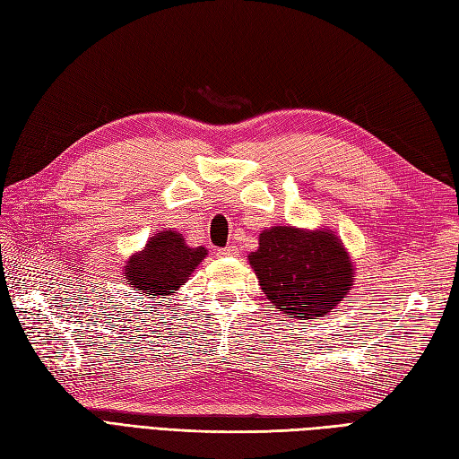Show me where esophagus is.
Instances as JSON below:
<instances>
[{
	"label": "esophagus",
	"instance_id": "34e87169",
	"mask_svg": "<svg viewBox=\"0 0 459 459\" xmlns=\"http://www.w3.org/2000/svg\"><path fill=\"white\" fill-rule=\"evenodd\" d=\"M217 255H221V257H234V255H238V248L237 246H227V248H221V250H217Z\"/></svg>",
	"mask_w": 459,
	"mask_h": 459
}]
</instances>
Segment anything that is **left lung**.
<instances>
[{
  "mask_svg": "<svg viewBox=\"0 0 459 459\" xmlns=\"http://www.w3.org/2000/svg\"><path fill=\"white\" fill-rule=\"evenodd\" d=\"M257 244L248 254L250 267L269 307L289 318L318 320L355 285V262L330 229L272 227Z\"/></svg>",
  "mask_w": 459,
  "mask_h": 459,
  "instance_id": "8db88e82",
  "label": "left lung"
}]
</instances>
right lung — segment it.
<instances>
[{
    "instance_id": "1",
    "label": "right lung",
    "mask_w": 459,
    "mask_h": 459,
    "mask_svg": "<svg viewBox=\"0 0 459 459\" xmlns=\"http://www.w3.org/2000/svg\"><path fill=\"white\" fill-rule=\"evenodd\" d=\"M205 257L207 250L204 246H187L178 230H159L147 240L143 250L129 255L124 264V279L137 290V295L167 299L192 277Z\"/></svg>"
}]
</instances>
